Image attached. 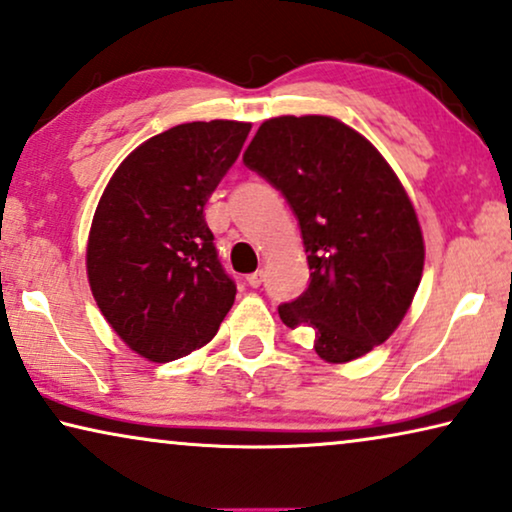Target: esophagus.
I'll return each mask as SVG.
<instances>
[{"label":"esophagus","instance_id":"34e87169","mask_svg":"<svg viewBox=\"0 0 512 512\" xmlns=\"http://www.w3.org/2000/svg\"><path fill=\"white\" fill-rule=\"evenodd\" d=\"M262 278H264V273L262 271H255V273H250V276L246 278V283L250 287H259V285H262Z\"/></svg>","mask_w":512,"mask_h":512}]
</instances>
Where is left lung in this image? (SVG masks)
Instances as JSON below:
<instances>
[{
    "mask_svg": "<svg viewBox=\"0 0 512 512\" xmlns=\"http://www.w3.org/2000/svg\"><path fill=\"white\" fill-rule=\"evenodd\" d=\"M243 162L283 192L308 253L311 283L278 306L280 320L311 327L331 364L385 343L424 266L415 208L385 157L329 115H280L259 125Z\"/></svg>",
    "mask_w": 512,
    "mask_h": 512,
    "instance_id": "1",
    "label": "left lung"
}]
</instances>
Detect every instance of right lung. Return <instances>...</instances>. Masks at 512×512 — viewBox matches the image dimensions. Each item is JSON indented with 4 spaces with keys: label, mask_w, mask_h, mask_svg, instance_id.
Wrapping results in <instances>:
<instances>
[{
    "label": "right lung",
    "mask_w": 512,
    "mask_h": 512,
    "mask_svg": "<svg viewBox=\"0 0 512 512\" xmlns=\"http://www.w3.org/2000/svg\"><path fill=\"white\" fill-rule=\"evenodd\" d=\"M248 132L236 120L171 127L132 150L99 199L85 257L92 297L150 362L199 350L234 304L204 206Z\"/></svg>",
    "instance_id": "right-lung-1"
}]
</instances>
